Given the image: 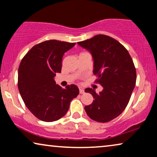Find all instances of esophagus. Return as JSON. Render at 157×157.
Masks as SVG:
<instances>
[{"label": "esophagus", "mask_w": 157, "mask_h": 157, "mask_svg": "<svg viewBox=\"0 0 157 157\" xmlns=\"http://www.w3.org/2000/svg\"><path fill=\"white\" fill-rule=\"evenodd\" d=\"M79 89H80V94H83V93H85L84 89H83L82 87H80V88H79Z\"/></svg>", "instance_id": "obj_1"}]
</instances>
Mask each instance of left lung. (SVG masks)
I'll return each instance as SVG.
<instances>
[{"mask_svg":"<svg viewBox=\"0 0 157 157\" xmlns=\"http://www.w3.org/2000/svg\"><path fill=\"white\" fill-rule=\"evenodd\" d=\"M77 44L91 53L93 73L98 77L95 82L103 87L99 93L90 87L85 90L94 98L85 111L97 122L112 121L126 108L134 89L136 72L133 60L124 46L106 35H96Z\"/></svg>","mask_w":157,"mask_h":157,"instance_id":"1","label":"left lung"}]
</instances>
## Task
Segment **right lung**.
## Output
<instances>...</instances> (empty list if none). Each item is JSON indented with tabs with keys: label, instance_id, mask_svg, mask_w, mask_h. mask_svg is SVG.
I'll return each instance as SVG.
<instances>
[{
	"label": "right lung",
	"instance_id": "obj_1",
	"mask_svg": "<svg viewBox=\"0 0 157 157\" xmlns=\"http://www.w3.org/2000/svg\"><path fill=\"white\" fill-rule=\"evenodd\" d=\"M76 43L48 40L33 46L23 58L18 87L27 108L39 120L52 122L67 113L71 100L79 94L75 85L65 89L54 77L62 70V57Z\"/></svg>",
	"mask_w": 157,
	"mask_h": 157
}]
</instances>
